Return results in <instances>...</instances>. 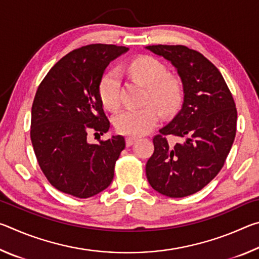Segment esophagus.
<instances>
[{
  "instance_id": "34e87169",
  "label": "esophagus",
  "mask_w": 259,
  "mask_h": 259,
  "mask_svg": "<svg viewBox=\"0 0 259 259\" xmlns=\"http://www.w3.org/2000/svg\"><path fill=\"white\" fill-rule=\"evenodd\" d=\"M138 138L137 137H134V136H129V137L125 138V144L126 146H131L133 144H135L136 140H137Z\"/></svg>"
}]
</instances>
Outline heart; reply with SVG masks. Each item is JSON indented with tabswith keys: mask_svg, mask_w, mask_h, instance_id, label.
I'll use <instances>...</instances> for the list:
<instances>
[{
	"mask_svg": "<svg viewBox=\"0 0 259 259\" xmlns=\"http://www.w3.org/2000/svg\"><path fill=\"white\" fill-rule=\"evenodd\" d=\"M129 72L135 78L147 87V100L162 113H171L178 107L182 99L179 82L168 76L163 64L152 57H139L129 65ZM99 97L103 105L114 109L120 104V76L116 71L104 74L99 83ZM159 121V113L153 106L128 107L122 109L114 117L117 131L131 136L147 134Z\"/></svg>",
	"mask_w": 259,
	"mask_h": 259,
	"instance_id": "obj_1",
	"label": "heart"
}]
</instances>
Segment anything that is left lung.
Wrapping results in <instances>:
<instances>
[{
    "instance_id": "obj_1",
    "label": "left lung",
    "mask_w": 259,
    "mask_h": 259,
    "mask_svg": "<svg viewBox=\"0 0 259 259\" xmlns=\"http://www.w3.org/2000/svg\"><path fill=\"white\" fill-rule=\"evenodd\" d=\"M145 49L176 68L184 94L181 111L153 138L147 181L161 194L184 198L202 190L224 165L235 138V103L221 72L200 52L184 46ZM166 134L180 142L169 144Z\"/></svg>"
}]
</instances>
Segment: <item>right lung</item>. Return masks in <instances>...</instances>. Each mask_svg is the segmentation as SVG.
Listing matches in <instances>:
<instances>
[{
  "label": "right lung",
  "mask_w": 259,
  "mask_h": 259,
  "mask_svg": "<svg viewBox=\"0 0 259 259\" xmlns=\"http://www.w3.org/2000/svg\"><path fill=\"white\" fill-rule=\"evenodd\" d=\"M129 49L90 45L63 57L35 95L30 139L40 168L57 190L80 199L109 186L125 140L120 135L90 144V129L107 133L109 121L99 97V83L108 64Z\"/></svg>",
  "instance_id": "obj_1"
}]
</instances>
